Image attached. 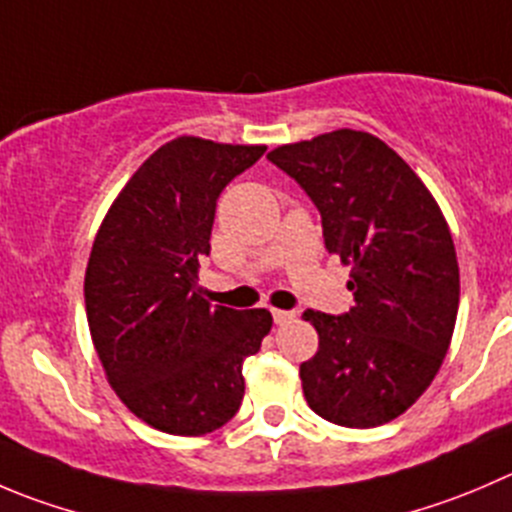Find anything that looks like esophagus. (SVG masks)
<instances>
[{"instance_id":"1","label":"esophagus","mask_w":512,"mask_h":512,"mask_svg":"<svg viewBox=\"0 0 512 512\" xmlns=\"http://www.w3.org/2000/svg\"><path fill=\"white\" fill-rule=\"evenodd\" d=\"M297 312L292 310H272V320H275V325H287V322H295Z\"/></svg>"}]
</instances>
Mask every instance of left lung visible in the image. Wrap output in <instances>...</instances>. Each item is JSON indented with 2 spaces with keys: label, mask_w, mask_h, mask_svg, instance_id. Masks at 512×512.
Masks as SVG:
<instances>
[{
  "label": "left lung",
  "mask_w": 512,
  "mask_h": 512,
  "mask_svg": "<svg viewBox=\"0 0 512 512\" xmlns=\"http://www.w3.org/2000/svg\"><path fill=\"white\" fill-rule=\"evenodd\" d=\"M267 160L305 190L330 255L350 265L355 305L307 310L320 335L300 365L307 405L342 428L403 415L443 365L460 302L453 237L408 162L367 132L337 130Z\"/></svg>",
  "instance_id": "obj_1"
}]
</instances>
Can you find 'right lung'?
<instances>
[{"mask_svg":"<svg viewBox=\"0 0 512 512\" xmlns=\"http://www.w3.org/2000/svg\"><path fill=\"white\" fill-rule=\"evenodd\" d=\"M267 147L177 137L109 207L89 255L84 305L114 393L152 428L205 435L235 418L242 362L270 332L267 310L210 305L197 265L217 200Z\"/></svg>","mask_w":512,"mask_h":512,"instance_id":"obj_1","label":"right lung"}]
</instances>
